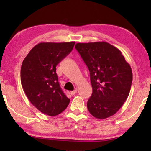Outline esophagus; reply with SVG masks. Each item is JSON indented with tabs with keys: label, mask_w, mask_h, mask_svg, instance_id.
Listing matches in <instances>:
<instances>
[{
	"label": "esophagus",
	"mask_w": 151,
	"mask_h": 151,
	"mask_svg": "<svg viewBox=\"0 0 151 151\" xmlns=\"http://www.w3.org/2000/svg\"><path fill=\"white\" fill-rule=\"evenodd\" d=\"M76 93H77V90H76V89H75V90H74V91L70 92V94H71V95H75V94Z\"/></svg>",
	"instance_id": "34e87169"
}]
</instances>
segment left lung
<instances>
[{
  "instance_id": "obj_1",
  "label": "left lung",
  "mask_w": 151,
  "mask_h": 151,
  "mask_svg": "<svg viewBox=\"0 0 151 151\" xmlns=\"http://www.w3.org/2000/svg\"><path fill=\"white\" fill-rule=\"evenodd\" d=\"M75 48L90 72L93 93L87 102L89 112L99 119L112 116L129 96L131 66L121 51L108 42L77 43Z\"/></svg>"
}]
</instances>
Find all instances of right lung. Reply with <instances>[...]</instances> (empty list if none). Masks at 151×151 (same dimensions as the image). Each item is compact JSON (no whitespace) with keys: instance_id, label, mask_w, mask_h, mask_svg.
Here are the masks:
<instances>
[{"instance_id":"add662e5","label":"right lung","mask_w":151,"mask_h":151,"mask_svg":"<svg viewBox=\"0 0 151 151\" xmlns=\"http://www.w3.org/2000/svg\"><path fill=\"white\" fill-rule=\"evenodd\" d=\"M75 42H40L22 62L20 80L25 94L39 111L56 116L70 103L60 87L56 66L72 51Z\"/></svg>"}]
</instances>
